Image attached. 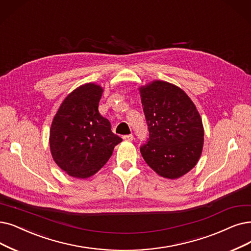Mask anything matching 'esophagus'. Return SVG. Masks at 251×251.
<instances>
[{
	"label": "esophagus",
	"instance_id": "1",
	"mask_svg": "<svg viewBox=\"0 0 251 251\" xmlns=\"http://www.w3.org/2000/svg\"><path fill=\"white\" fill-rule=\"evenodd\" d=\"M123 138H124V140H126V141H133V140H134V136H133L132 134L126 135V136H124Z\"/></svg>",
	"mask_w": 251,
	"mask_h": 251
}]
</instances>
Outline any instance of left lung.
I'll return each instance as SVG.
<instances>
[{
  "mask_svg": "<svg viewBox=\"0 0 251 251\" xmlns=\"http://www.w3.org/2000/svg\"><path fill=\"white\" fill-rule=\"evenodd\" d=\"M149 138L140 147L147 165L159 176L177 179L189 172L204 144L202 118L181 88L154 80L139 88Z\"/></svg>",
  "mask_w": 251,
  "mask_h": 251,
  "instance_id": "1",
  "label": "left lung"
}]
</instances>
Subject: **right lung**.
Instances as JSON below:
<instances>
[{"mask_svg": "<svg viewBox=\"0 0 251 251\" xmlns=\"http://www.w3.org/2000/svg\"><path fill=\"white\" fill-rule=\"evenodd\" d=\"M103 88L95 83L79 86L66 97L53 117L50 151L55 164L72 177L96 174L123 141L99 112Z\"/></svg>", "mask_w": 251, "mask_h": 251, "instance_id": "1", "label": "right lung"}]
</instances>
